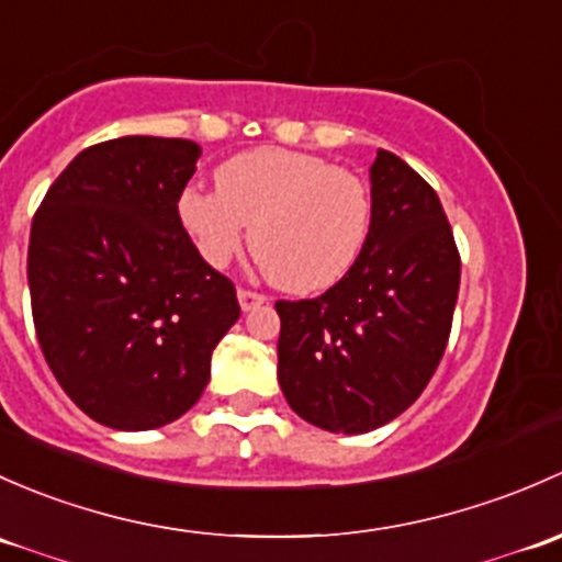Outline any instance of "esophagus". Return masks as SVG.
<instances>
[{
    "mask_svg": "<svg viewBox=\"0 0 562 562\" xmlns=\"http://www.w3.org/2000/svg\"><path fill=\"white\" fill-rule=\"evenodd\" d=\"M238 303L243 311H254V308H259V305L268 303V297L259 292H251V289H238Z\"/></svg>",
    "mask_w": 562,
    "mask_h": 562,
    "instance_id": "obj_1",
    "label": "esophagus"
}]
</instances>
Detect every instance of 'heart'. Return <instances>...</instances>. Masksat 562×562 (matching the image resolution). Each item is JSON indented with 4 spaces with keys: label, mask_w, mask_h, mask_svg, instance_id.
Wrapping results in <instances>:
<instances>
[{
    "label": "heart",
    "mask_w": 562,
    "mask_h": 562,
    "mask_svg": "<svg viewBox=\"0 0 562 562\" xmlns=\"http://www.w3.org/2000/svg\"><path fill=\"white\" fill-rule=\"evenodd\" d=\"M216 187H187L178 218L211 268L248 238L270 281L286 292L329 289L355 268L373 222L368 183L322 156L265 146L216 170Z\"/></svg>",
    "instance_id": "1"
}]
</instances>
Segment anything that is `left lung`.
<instances>
[{"mask_svg":"<svg viewBox=\"0 0 562 562\" xmlns=\"http://www.w3.org/2000/svg\"><path fill=\"white\" fill-rule=\"evenodd\" d=\"M373 222L355 268L314 300H279V384L329 432L375 430L436 373L452 333L460 254L441 200L401 156L370 167Z\"/></svg>","mask_w":562,"mask_h":562,"instance_id":"obj_1","label":"left lung"}]
</instances>
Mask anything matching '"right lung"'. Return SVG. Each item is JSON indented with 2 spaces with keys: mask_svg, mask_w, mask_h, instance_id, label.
<instances>
[{
  "mask_svg": "<svg viewBox=\"0 0 562 562\" xmlns=\"http://www.w3.org/2000/svg\"><path fill=\"white\" fill-rule=\"evenodd\" d=\"M202 148L130 135L80 151L32 218L40 349L69 401L113 430L170 425L200 401L238 322L227 276L196 254L178 196Z\"/></svg>",
  "mask_w": 562,
  "mask_h": 562,
  "instance_id": "right-lung-1",
  "label": "right lung"
}]
</instances>
